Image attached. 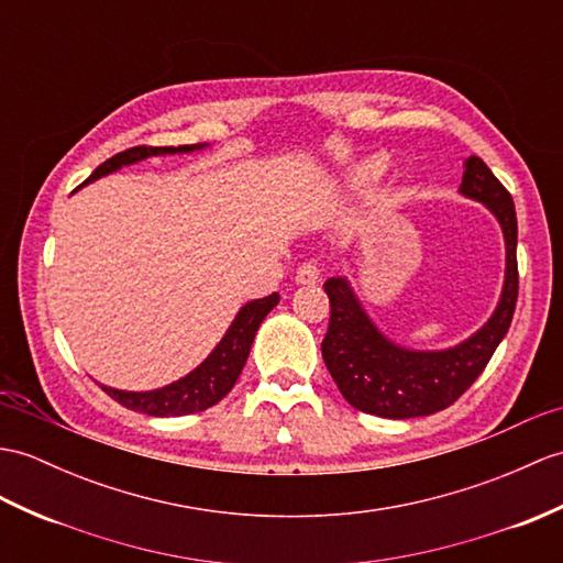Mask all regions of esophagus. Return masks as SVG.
<instances>
[{"label":"esophagus","instance_id":"obj_1","mask_svg":"<svg viewBox=\"0 0 563 563\" xmlns=\"http://www.w3.org/2000/svg\"><path fill=\"white\" fill-rule=\"evenodd\" d=\"M295 280H297L299 285H313V283H319V268H317V264H311V261H307V264L299 266L297 273H295Z\"/></svg>","mask_w":563,"mask_h":563}]
</instances>
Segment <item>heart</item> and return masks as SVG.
I'll use <instances>...</instances> for the list:
<instances>
[{"mask_svg": "<svg viewBox=\"0 0 563 563\" xmlns=\"http://www.w3.org/2000/svg\"><path fill=\"white\" fill-rule=\"evenodd\" d=\"M382 173H384V165H382V163H376V161L362 163V165H357V167H352L350 173L345 175L343 189H345L350 196H360V194L369 191V189L376 185L378 177H382Z\"/></svg>", "mask_w": 563, "mask_h": 563, "instance_id": "b5f03b06", "label": "heart"}]
</instances>
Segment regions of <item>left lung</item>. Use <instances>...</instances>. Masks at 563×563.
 I'll return each instance as SVG.
<instances>
[{
  "label": "left lung",
  "instance_id": "left-lung-1",
  "mask_svg": "<svg viewBox=\"0 0 563 563\" xmlns=\"http://www.w3.org/2000/svg\"><path fill=\"white\" fill-rule=\"evenodd\" d=\"M459 191L465 199L485 206L501 228L506 268L499 302L492 317L465 341L441 350H417L396 343L378 329L347 278L333 276L325 280L331 323L321 343V355L352 408L386 420H410L449 408L485 372L511 325L518 299L514 199L477 155H470L463 163Z\"/></svg>",
  "mask_w": 563,
  "mask_h": 563
}]
</instances>
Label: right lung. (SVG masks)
Returning a JSON list of instances; mask_svg holds the SVG:
<instances>
[{
  "label": "right lung",
  "mask_w": 563,
  "mask_h": 563,
  "mask_svg": "<svg viewBox=\"0 0 563 563\" xmlns=\"http://www.w3.org/2000/svg\"><path fill=\"white\" fill-rule=\"evenodd\" d=\"M211 143H196V146H163V148H129L114 158L104 161L93 175L86 179V185L96 181L100 177H108L117 169H122L126 165H136L146 158H155V155H177V153H196V151H206ZM280 302V295L273 292L268 297L252 299L240 307V311L234 313L232 323L228 325L225 335L220 338V343L211 350L199 367L191 369L187 376L177 378V382L153 388V390H122V388H112L100 384V388L114 398L124 408L143 412L151 417H181V415H191V412H201L213 408L216 402L225 398L234 382H238L246 357H250V350L254 343V335L258 331L261 321L268 317V311Z\"/></svg>",
  "instance_id": "obj_1"
}]
</instances>
